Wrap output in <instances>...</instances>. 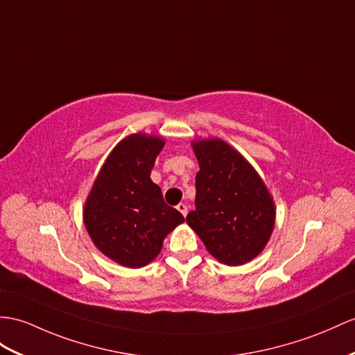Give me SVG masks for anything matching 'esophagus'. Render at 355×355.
<instances>
[{
  "label": "esophagus",
  "instance_id": "1",
  "mask_svg": "<svg viewBox=\"0 0 355 355\" xmlns=\"http://www.w3.org/2000/svg\"><path fill=\"white\" fill-rule=\"evenodd\" d=\"M176 207H178V211L184 215V217L188 214V206L185 203H179Z\"/></svg>",
  "mask_w": 355,
  "mask_h": 355
}]
</instances>
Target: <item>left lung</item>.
Segmentation results:
<instances>
[{
	"label": "left lung",
	"instance_id": "obj_1",
	"mask_svg": "<svg viewBox=\"0 0 355 355\" xmlns=\"http://www.w3.org/2000/svg\"><path fill=\"white\" fill-rule=\"evenodd\" d=\"M200 171L196 176V209L187 223L215 259L244 265L270 239L275 209L254 168L221 140L193 144Z\"/></svg>",
	"mask_w": 355,
	"mask_h": 355
}]
</instances>
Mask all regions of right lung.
<instances>
[{
  "label": "right lung",
  "mask_w": 355,
  "mask_h": 355,
  "mask_svg": "<svg viewBox=\"0 0 355 355\" xmlns=\"http://www.w3.org/2000/svg\"><path fill=\"white\" fill-rule=\"evenodd\" d=\"M162 148L158 137L125 138L103 164L85 202L84 224L94 245L128 268L152 262L167 233L185 220L164 202L161 188L150 179Z\"/></svg>",
  "instance_id": "1"
}]
</instances>
